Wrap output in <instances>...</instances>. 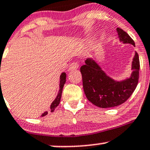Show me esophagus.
<instances>
[{"instance_id": "1", "label": "esophagus", "mask_w": 150, "mask_h": 150, "mask_svg": "<svg viewBox=\"0 0 150 150\" xmlns=\"http://www.w3.org/2000/svg\"><path fill=\"white\" fill-rule=\"evenodd\" d=\"M79 67V63L78 62H73L72 63L70 64V67H69V70H76Z\"/></svg>"}]
</instances>
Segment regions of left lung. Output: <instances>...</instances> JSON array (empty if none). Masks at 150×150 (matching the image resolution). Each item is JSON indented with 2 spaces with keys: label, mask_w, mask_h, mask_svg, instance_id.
Wrapping results in <instances>:
<instances>
[{
  "label": "left lung",
  "mask_w": 150,
  "mask_h": 150,
  "mask_svg": "<svg viewBox=\"0 0 150 150\" xmlns=\"http://www.w3.org/2000/svg\"><path fill=\"white\" fill-rule=\"evenodd\" d=\"M117 31L120 40L135 46L134 40L125 31L120 28ZM85 62L80 67L84 92L88 100L95 106L108 108L120 105L135 90L139 71V55L137 52L132 62L131 76L122 81H115L107 75L93 58H88Z\"/></svg>",
  "instance_id": "1"
}]
</instances>
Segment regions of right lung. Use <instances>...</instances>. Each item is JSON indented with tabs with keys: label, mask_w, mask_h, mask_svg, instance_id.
<instances>
[{
	"label": "right lung",
	"mask_w": 150,
	"mask_h": 150,
	"mask_svg": "<svg viewBox=\"0 0 150 150\" xmlns=\"http://www.w3.org/2000/svg\"><path fill=\"white\" fill-rule=\"evenodd\" d=\"M60 89H59L58 94H57V97L55 98V99L54 100V101L52 102V104L50 105V111L51 112H54V110H55V108L58 106V105L60 104V99H61V95H62V88H63L64 85H65V81H66V73L65 72H62L60 77ZM46 115H47V112H45L44 113H42L41 116L44 117Z\"/></svg>",
	"instance_id": "1"
}]
</instances>
